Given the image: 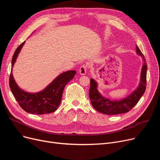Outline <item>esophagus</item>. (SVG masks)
<instances>
[{
	"label": "esophagus",
	"mask_w": 160,
	"mask_h": 160,
	"mask_svg": "<svg viewBox=\"0 0 160 160\" xmlns=\"http://www.w3.org/2000/svg\"><path fill=\"white\" fill-rule=\"evenodd\" d=\"M87 67L86 65H82L79 68V73L81 75H85L87 72Z\"/></svg>",
	"instance_id": "esophagus-1"
}]
</instances>
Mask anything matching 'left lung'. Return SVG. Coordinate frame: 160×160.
Masks as SVG:
<instances>
[{"label": "left lung", "instance_id": "8db88e82", "mask_svg": "<svg viewBox=\"0 0 160 160\" xmlns=\"http://www.w3.org/2000/svg\"><path fill=\"white\" fill-rule=\"evenodd\" d=\"M136 48L137 53L142 57L144 64L142 67L139 86L131 95L119 101H111L109 99L103 97L100 94L97 89V82L93 79H90L89 97L91 103L94 108L98 111L110 115L127 112L138 103L144 92H145L147 87V65L146 60L141 50L138 46Z\"/></svg>", "mask_w": 160, "mask_h": 160}]
</instances>
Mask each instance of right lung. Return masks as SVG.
Instances as JSON below:
<instances>
[{"label": "right lung", "instance_id": "1", "mask_svg": "<svg viewBox=\"0 0 160 160\" xmlns=\"http://www.w3.org/2000/svg\"><path fill=\"white\" fill-rule=\"evenodd\" d=\"M24 43L25 42L19 45L15 51L12 60V68ZM75 73V70L64 72L41 92L31 94L25 92L17 85L13 77L12 69L9 85L15 98L22 109L28 113L43 115L57 110L61 102L65 86L74 78Z\"/></svg>", "mask_w": 160, "mask_h": 160}]
</instances>
